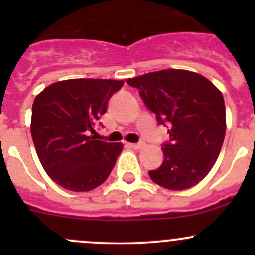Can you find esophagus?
<instances>
[{"mask_svg": "<svg viewBox=\"0 0 255 255\" xmlns=\"http://www.w3.org/2000/svg\"><path fill=\"white\" fill-rule=\"evenodd\" d=\"M128 145H129L130 148H133V149H142L143 146H144V143H143V142H139V143H134V144L129 143V144H128Z\"/></svg>", "mask_w": 255, "mask_h": 255, "instance_id": "1", "label": "esophagus"}]
</instances>
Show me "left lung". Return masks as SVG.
Masks as SVG:
<instances>
[{
	"mask_svg": "<svg viewBox=\"0 0 255 255\" xmlns=\"http://www.w3.org/2000/svg\"><path fill=\"white\" fill-rule=\"evenodd\" d=\"M126 82L139 89L159 125L170 127V142L161 148L163 164L149 171L150 179L169 190L199 184L215 165L225 140L222 92L205 76L181 69L154 71Z\"/></svg>",
	"mask_w": 255,
	"mask_h": 255,
	"instance_id": "8db88e82",
	"label": "left lung"
}]
</instances>
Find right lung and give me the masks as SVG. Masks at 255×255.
<instances>
[{
    "label": "right lung",
    "instance_id": "obj_1",
    "mask_svg": "<svg viewBox=\"0 0 255 255\" xmlns=\"http://www.w3.org/2000/svg\"><path fill=\"white\" fill-rule=\"evenodd\" d=\"M123 80L70 79L35 96L30 133L40 164L53 181L70 191L96 189L111 174L122 143L90 135Z\"/></svg>",
    "mask_w": 255,
    "mask_h": 255
}]
</instances>
